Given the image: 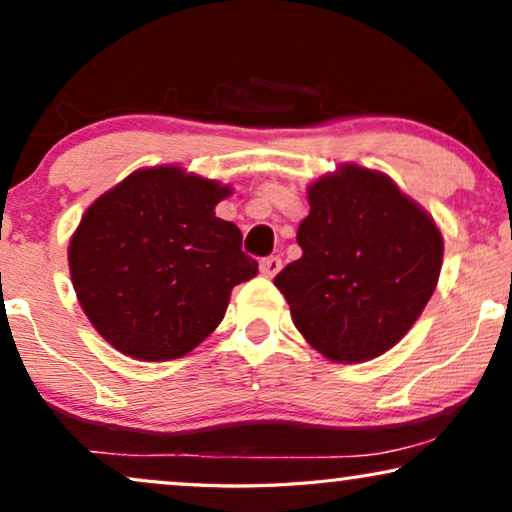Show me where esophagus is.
Instances as JSON below:
<instances>
[{"mask_svg":"<svg viewBox=\"0 0 512 512\" xmlns=\"http://www.w3.org/2000/svg\"><path fill=\"white\" fill-rule=\"evenodd\" d=\"M279 270H282V258L268 256V258H263V261H261V275L263 277H275Z\"/></svg>","mask_w":512,"mask_h":512,"instance_id":"esophagus-1","label":"esophagus"}]
</instances>
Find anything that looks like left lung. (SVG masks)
Wrapping results in <instances>:
<instances>
[{"label":"left lung","instance_id":"1","mask_svg":"<svg viewBox=\"0 0 512 512\" xmlns=\"http://www.w3.org/2000/svg\"><path fill=\"white\" fill-rule=\"evenodd\" d=\"M303 249L275 286L293 324L321 356L361 363L415 326L443 268V233L380 170L342 163L307 186Z\"/></svg>","mask_w":512,"mask_h":512}]
</instances>
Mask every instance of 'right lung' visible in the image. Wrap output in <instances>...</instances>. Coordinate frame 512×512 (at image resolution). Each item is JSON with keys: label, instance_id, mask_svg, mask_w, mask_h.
<instances>
[{"label": "right lung", "instance_id": "1", "mask_svg": "<svg viewBox=\"0 0 512 512\" xmlns=\"http://www.w3.org/2000/svg\"><path fill=\"white\" fill-rule=\"evenodd\" d=\"M233 193L179 165L142 167L102 193L67 247L81 310L111 347L137 361L193 352L258 275L242 233L216 216Z\"/></svg>", "mask_w": 512, "mask_h": 512}]
</instances>
